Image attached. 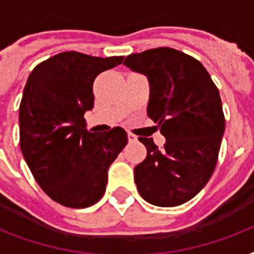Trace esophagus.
<instances>
[{
  "instance_id": "34e87169",
  "label": "esophagus",
  "mask_w": 254,
  "mask_h": 254,
  "mask_svg": "<svg viewBox=\"0 0 254 254\" xmlns=\"http://www.w3.org/2000/svg\"><path fill=\"white\" fill-rule=\"evenodd\" d=\"M127 141H129V142H137V135L131 134V133H127Z\"/></svg>"
}]
</instances>
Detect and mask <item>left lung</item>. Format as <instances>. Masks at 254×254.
<instances>
[{
  "label": "left lung",
  "instance_id": "left-lung-1",
  "mask_svg": "<svg viewBox=\"0 0 254 254\" xmlns=\"http://www.w3.org/2000/svg\"><path fill=\"white\" fill-rule=\"evenodd\" d=\"M124 64L147 77V116L166 138L163 149L153 138H138L147 155L134 167L137 190L150 204H183L216 167L225 129L219 89L200 62L170 47L131 54Z\"/></svg>",
  "mask_w": 254,
  "mask_h": 254
}]
</instances>
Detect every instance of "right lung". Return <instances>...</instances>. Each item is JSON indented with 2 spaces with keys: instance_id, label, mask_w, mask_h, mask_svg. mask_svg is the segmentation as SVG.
<instances>
[{
  "instance_id": "obj_1",
  "label": "right lung",
  "mask_w": 254,
  "mask_h": 254,
  "mask_svg": "<svg viewBox=\"0 0 254 254\" xmlns=\"http://www.w3.org/2000/svg\"><path fill=\"white\" fill-rule=\"evenodd\" d=\"M124 57L96 58L65 51L31 71L19 105V145L30 171L53 200L85 208L105 192L108 169L127 143L123 127L87 130L93 81Z\"/></svg>"
}]
</instances>
